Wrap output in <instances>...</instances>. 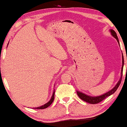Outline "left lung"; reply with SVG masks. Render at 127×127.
Here are the masks:
<instances>
[{
    "label": "left lung",
    "mask_w": 127,
    "mask_h": 127,
    "mask_svg": "<svg viewBox=\"0 0 127 127\" xmlns=\"http://www.w3.org/2000/svg\"><path fill=\"white\" fill-rule=\"evenodd\" d=\"M109 31H110L111 33V35L114 37V38L116 39L117 42H118V44L120 45L119 40H118V36H117V35L116 32H115L114 30H112V29H110ZM122 56H123V57H122V58H123V65H122V68H121V77H120V80L118 81V82H117V84L115 85V87H114L112 90H111L110 91H108L107 92H106V93H105L104 94H102L101 95H99V96H90V95H88L87 94H85L82 93V92L79 91H76V92H77L78 96H79L81 99L83 100V101L87 102L88 103H90V104H98V103H99L102 101H103L104 99H105L107 97L110 96V95H111L112 94H113L114 92L116 91L117 89H118V88L119 87V86H120V84H121L122 76H123V66H124V61L123 55Z\"/></svg>",
    "instance_id": "left-lung-1"
}]
</instances>
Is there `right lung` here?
Here are the masks:
<instances>
[{
  "instance_id": "obj_1",
  "label": "right lung",
  "mask_w": 127,
  "mask_h": 127,
  "mask_svg": "<svg viewBox=\"0 0 127 127\" xmlns=\"http://www.w3.org/2000/svg\"><path fill=\"white\" fill-rule=\"evenodd\" d=\"M54 96H55V90L54 91V92H53L52 95L51 99H50L49 101L48 102L46 103V104H45L44 105H43L40 106V107H35V108H33L34 109H41L46 108H48V107H49V106L52 104V103L53 102V101H54Z\"/></svg>"
}]
</instances>
